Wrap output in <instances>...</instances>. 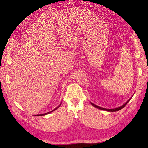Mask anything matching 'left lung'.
<instances>
[{
	"label": "left lung",
	"mask_w": 148,
	"mask_h": 148,
	"mask_svg": "<svg viewBox=\"0 0 148 148\" xmlns=\"http://www.w3.org/2000/svg\"><path fill=\"white\" fill-rule=\"evenodd\" d=\"M131 97L127 101L125 104L122 105L121 106L118 107H116V108H111V109H108V108H103V107H101L98 106H97V105H95V104H93L92 103H91V104H92L93 106L96 107V108H98V109H100V110H105V111H107V112H117V111H119V110H121L122 108H123L124 107H125V106L127 104V103L130 101V100L131 99Z\"/></svg>",
	"instance_id": "obj_1"
}]
</instances>
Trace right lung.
I'll return each mask as SVG.
<instances>
[{"label":"right lung","mask_w":148,"mask_h":148,"mask_svg":"<svg viewBox=\"0 0 148 148\" xmlns=\"http://www.w3.org/2000/svg\"><path fill=\"white\" fill-rule=\"evenodd\" d=\"M61 105V103H60V104L58 106V107H57L56 108H54V110H53L52 111H50V112H47V113H44V114H36V115H34L35 116H44V115H46V114H49V113H51V112H53V111H54V110H56L58 108H59V107H60V106Z\"/></svg>","instance_id":"obj_1"}]
</instances>
